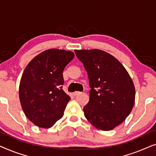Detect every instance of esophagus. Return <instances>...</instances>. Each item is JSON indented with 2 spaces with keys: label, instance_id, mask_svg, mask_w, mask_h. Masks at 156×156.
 Here are the masks:
<instances>
[{
  "label": "esophagus",
  "instance_id": "1",
  "mask_svg": "<svg viewBox=\"0 0 156 156\" xmlns=\"http://www.w3.org/2000/svg\"><path fill=\"white\" fill-rule=\"evenodd\" d=\"M82 94V92H80V91H75V92L73 93V95L74 96H77L79 94Z\"/></svg>",
  "mask_w": 156,
  "mask_h": 156
}]
</instances>
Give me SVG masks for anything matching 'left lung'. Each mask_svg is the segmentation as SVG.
Returning a JSON list of instances; mask_svg holds the SVG:
<instances>
[{"label": "left lung", "mask_w": 156, "mask_h": 156, "mask_svg": "<svg viewBox=\"0 0 156 156\" xmlns=\"http://www.w3.org/2000/svg\"><path fill=\"white\" fill-rule=\"evenodd\" d=\"M88 74L89 101L84 106L86 119L94 126L110 131L131 112L135 87L118 59L100 50H74Z\"/></svg>", "instance_id": "obj_1"}]
</instances>
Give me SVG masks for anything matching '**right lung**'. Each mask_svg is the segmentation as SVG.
I'll return each mask as SVG.
<instances>
[{
	"label": "right lung",
	"instance_id": "right-lung-1",
	"mask_svg": "<svg viewBox=\"0 0 156 156\" xmlns=\"http://www.w3.org/2000/svg\"><path fill=\"white\" fill-rule=\"evenodd\" d=\"M74 57L70 51L50 49L25 67L19 97L25 116L37 126L48 129L63 116L70 97L62 89V72Z\"/></svg>",
	"mask_w": 156,
	"mask_h": 156
}]
</instances>
